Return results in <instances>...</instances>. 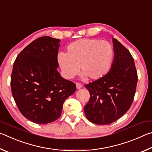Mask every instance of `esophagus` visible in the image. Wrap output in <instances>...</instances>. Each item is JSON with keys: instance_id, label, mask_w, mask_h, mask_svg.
<instances>
[{"instance_id": "obj_1", "label": "esophagus", "mask_w": 152, "mask_h": 152, "mask_svg": "<svg viewBox=\"0 0 152 152\" xmlns=\"http://www.w3.org/2000/svg\"><path fill=\"white\" fill-rule=\"evenodd\" d=\"M76 87H77V89H81V88H82V87H83V86H82L81 83H76Z\"/></svg>"}]
</instances>
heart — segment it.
Masks as SVG:
<instances>
[{
    "label": "heart",
    "instance_id": "heart-1",
    "mask_svg": "<svg viewBox=\"0 0 152 152\" xmlns=\"http://www.w3.org/2000/svg\"><path fill=\"white\" fill-rule=\"evenodd\" d=\"M113 56V49L109 42L82 39L69 45L66 53H58L57 61L64 78H73L78 74L80 66L83 72L82 77L97 80L107 73Z\"/></svg>",
    "mask_w": 152,
    "mask_h": 152
}]
</instances>
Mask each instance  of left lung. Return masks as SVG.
Listing matches in <instances>:
<instances>
[{"mask_svg": "<svg viewBox=\"0 0 152 152\" xmlns=\"http://www.w3.org/2000/svg\"><path fill=\"white\" fill-rule=\"evenodd\" d=\"M112 40L114 58L110 71L85 86L90 94L85 113L90 121L98 125L111 124L123 116L131 107L136 90L134 58L118 40Z\"/></svg>", "mask_w": 152, "mask_h": 152, "instance_id": "left-lung-1", "label": "left lung"}]
</instances>
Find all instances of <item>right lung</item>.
Here are the masks:
<instances>
[{
  "instance_id": "add662e5",
  "label": "right lung",
  "mask_w": 152,
  "mask_h": 152,
  "mask_svg": "<svg viewBox=\"0 0 152 152\" xmlns=\"http://www.w3.org/2000/svg\"><path fill=\"white\" fill-rule=\"evenodd\" d=\"M60 41L47 36L39 37L18 54L13 65V98L22 115L33 123L57 120L64 102L76 90V85L63 79L57 70Z\"/></svg>"
}]
</instances>
